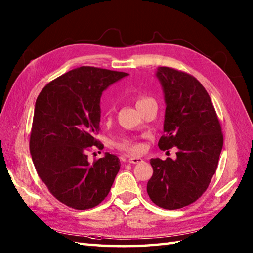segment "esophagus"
I'll return each mask as SVG.
<instances>
[{"label":"esophagus","instance_id":"obj_1","mask_svg":"<svg viewBox=\"0 0 253 253\" xmlns=\"http://www.w3.org/2000/svg\"><path fill=\"white\" fill-rule=\"evenodd\" d=\"M128 162L132 163V164H138V163L142 162V159L139 158V157H131V158L128 159Z\"/></svg>","mask_w":253,"mask_h":253}]
</instances>
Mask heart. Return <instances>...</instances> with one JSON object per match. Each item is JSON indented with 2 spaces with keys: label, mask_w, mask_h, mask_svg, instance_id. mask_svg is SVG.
Instances as JSON below:
<instances>
[{
  "label": "heart",
  "mask_w": 253,
  "mask_h": 253,
  "mask_svg": "<svg viewBox=\"0 0 253 253\" xmlns=\"http://www.w3.org/2000/svg\"><path fill=\"white\" fill-rule=\"evenodd\" d=\"M149 100V98H140L137 101V104H140L142 102ZM117 147L120 148L123 151L129 152V153H139L141 151V144L138 143L137 141L132 140V139H123L121 142L117 143Z\"/></svg>",
  "instance_id": "1"
}]
</instances>
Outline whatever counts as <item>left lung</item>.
I'll list each match as a JSON object with an SVG mask.
<instances>
[{"instance_id":"left-lung-1","label":"left lung","mask_w":253,"mask_h":253,"mask_svg":"<svg viewBox=\"0 0 253 253\" xmlns=\"http://www.w3.org/2000/svg\"><path fill=\"white\" fill-rule=\"evenodd\" d=\"M155 76L166 104L161 150L177 148L176 159H151L148 195L157 206L176 210L200 198L215 174L223 148L221 124L207 90L191 75L159 67ZM169 152V151H168Z\"/></svg>"}]
</instances>
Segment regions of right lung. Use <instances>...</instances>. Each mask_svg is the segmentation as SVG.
Segmentation results:
<instances>
[{
    "instance_id": "1",
    "label": "right lung",
    "mask_w": 253,
    "mask_h": 253,
    "mask_svg": "<svg viewBox=\"0 0 253 253\" xmlns=\"http://www.w3.org/2000/svg\"><path fill=\"white\" fill-rule=\"evenodd\" d=\"M127 73L92 66L72 69L38 95L30 154L38 175L58 201L73 209L98 206L109 195L120 159L106 152L91 164L87 152L100 130L102 92Z\"/></svg>"
}]
</instances>
